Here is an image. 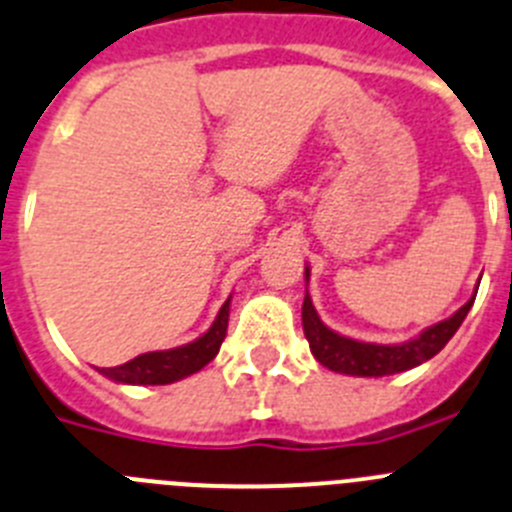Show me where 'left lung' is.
<instances>
[{
	"instance_id": "1",
	"label": "left lung",
	"mask_w": 512,
	"mask_h": 512,
	"mask_svg": "<svg viewBox=\"0 0 512 512\" xmlns=\"http://www.w3.org/2000/svg\"><path fill=\"white\" fill-rule=\"evenodd\" d=\"M308 278H311V270L306 267V283ZM474 296H477V290H474L472 298H469L454 316L423 329L416 339H408V342L403 344H372L357 342V339H349V336L336 334L334 329H329V326L319 319V313L313 308L311 296H308L306 290L301 311L303 334H306L313 357L319 359L324 367H329V370L354 377L395 375V372H405L411 370V367L423 365V362H428L434 354H439L451 336L457 334L459 326H462L464 316H467L469 308H472Z\"/></svg>"
}]
</instances>
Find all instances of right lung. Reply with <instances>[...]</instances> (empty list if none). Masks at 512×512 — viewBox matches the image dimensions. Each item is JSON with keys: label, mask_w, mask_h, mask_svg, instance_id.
<instances>
[{"label": "right lung", "mask_w": 512, "mask_h": 512, "mask_svg": "<svg viewBox=\"0 0 512 512\" xmlns=\"http://www.w3.org/2000/svg\"><path fill=\"white\" fill-rule=\"evenodd\" d=\"M229 301H232V296L219 308L211 329L201 334L199 339H193L191 344L163 349V352H145L119 367H101L99 372L109 380L124 382V385H170V382L199 372L201 367L209 365L211 359L219 354V347H222L224 336H227Z\"/></svg>", "instance_id": "obj_1"}]
</instances>
